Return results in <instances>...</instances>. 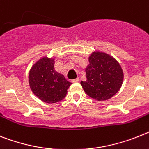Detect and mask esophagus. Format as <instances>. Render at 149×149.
I'll return each mask as SVG.
<instances>
[{
	"label": "esophagus",
	"instance_id": "obj_1",
	"mask_svg": "<svg viewBox=\"0 0 149 149\" xmlns=\"http://www.w3.org/2000/svg\"><path fill=\"white\" fill-rule=\"evenodd\" d=\"M79 79L77 78V79H72V82H79Z\"/></svg>",
	"mask_w": 149,
	"mask_h": 149
}]
</instances>
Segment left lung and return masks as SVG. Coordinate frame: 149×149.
I'll use <instances>...</instances> for the list:
<instances>
[{
    "instance_id": "8db88e82",
    "label": "left lung",
    "mask_w": 149,
    "mask_h": 149,
    "mask_svg": "<svg viewBox=\"0 0 149 149\" xmlns=\"http://www.w3.org/2000/svg\"><path fill=\"white\" fill-rule=\"evenodd\" d=\"M88 62L86 68L87 79L80 82L82 88L89 97L97 101L110 99L122 86L123 69L114 57L101 51L92 52Z\"/></svg>"
}]
</instances>
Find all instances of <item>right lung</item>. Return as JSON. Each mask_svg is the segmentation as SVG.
<instances>
[{"label":"right lung","instance_id":"add662e5","mask_svg":"<svg viewBox=\"0 0 149 149\" xmlns=\"http://www.w3.org/2000/svg\"><path fill=\"white\" fill-rule=\"evenodd\" d=\"M54 57L45 56L32 65L29 73L30 89L37 98L47 104L63 99L72 84L54 70Z\"/></svg>","mask_w":149,"mask_h":149}]
</instances>
